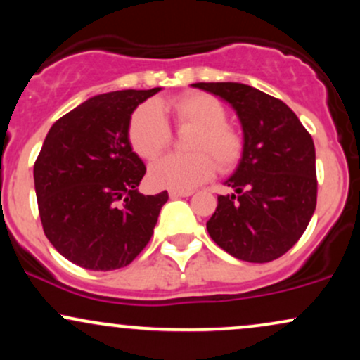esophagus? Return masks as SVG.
I'll list each match as a JSON object with an SVG mask.
<instances>
[{
  "label": "esophagus",
  "instance_id": "esophagus-1",
  "mask_svg": "<svg viewBox=\"0 0 360 360\" xmlns=\"http://www.w3.org/2000/svg\"><path fill=\"white\" fill-rule=\"evenodd\" d=\"M193 191H177V189H171L169 191V196L171 198H186V196H191Z\"/></svg>",
  "mask_w": 360,
  "mask_h": 360
}]
</instances>
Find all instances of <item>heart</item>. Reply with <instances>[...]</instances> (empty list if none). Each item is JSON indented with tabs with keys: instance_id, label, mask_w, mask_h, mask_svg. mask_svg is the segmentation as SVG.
Returning a JSON list of instances; mask_svg holds the SVG:
<instances>
[{
	"instance_id": "1",
	"label": "heart",
	"mask_w": 360,
	"mask_h": 360,
	"mask_svg": "<svg viewBox=\"0 0 360 360\" xmlns=\"http://www.w3.org/2000/svg\"><path fill=\"white\" fill-rule=\"evenodd\" d=\"M177 128H194L188 139L189 154H171L150 166L148 179L155 188L191 191L212 179L217 166L229 172L243 155V137L226 123L225 105L208 93H186L167 103ZM172 130L160 106L146 101L128 122V142L139 157L152 160L169 147Z\"/></svg>"
}]
</instances>
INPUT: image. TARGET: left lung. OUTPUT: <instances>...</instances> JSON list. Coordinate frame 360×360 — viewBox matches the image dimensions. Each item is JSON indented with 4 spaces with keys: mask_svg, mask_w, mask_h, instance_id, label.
I'll list each match as a JSON object with an SVG mask.
<instances>
[{
    "mask_svg": "<svg viewBox=\"0 0 360 360\" xmlns=\"http://www.w3.org/2000/svg\"><path fill=\"white\" fill-rule=\"evenodd\" d=\"M229 101L243 128V155L206 223L233 257L271 262L300 240L316 208L315 143L286 103L240 82H196Z\"/></svg>",
    "mask_w": 360,
    "mask_h": 360,
    "instance_id": "8db88e82",
    "label": "left lung"
}]
</instances>
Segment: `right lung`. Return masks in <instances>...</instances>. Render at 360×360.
<instances>
[{"instance_id":"obj_1","label":"right lung","mask_w":360,"mask_h":360,"mask_svg":"<svg viewBox=\"0 0 360 360\" xmlns=\"http://www.w3.org/2000/svg\"><path fill=\"white\" fill-rule=\"evenodd\" d=\"M154 89L100 94L53 123L35 160L44 233L65 259L89 271L125 267L146 249L167 191L146 194V174L128 142V122Z\"/></svg>"}]
</instances>
